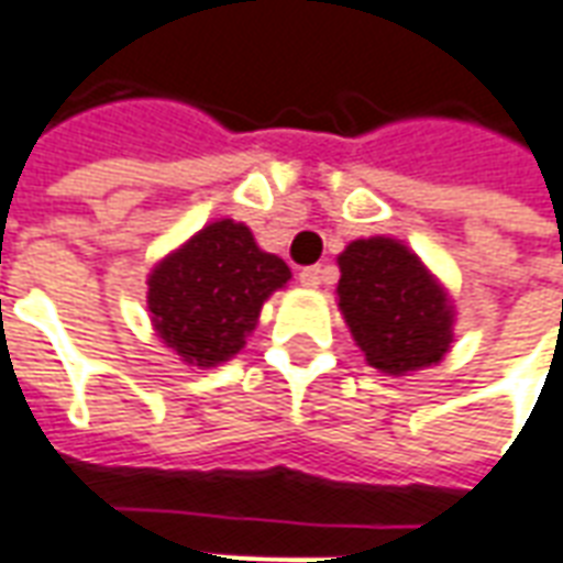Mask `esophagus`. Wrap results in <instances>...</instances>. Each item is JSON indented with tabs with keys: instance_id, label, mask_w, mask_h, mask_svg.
<instances>
[{
	"instance_id": "1",
	"label": "esophagus",
	"mask_w": 563,
	"mask_h": 563,
	"mask_svg": "<svg viewBox=\"0 0 563 563\" xmlns=\"http://www.w3.org/2000/svg\"><path fill=\"white\" fill-rule=\"evenodd\" d=\"M322 274H325L322 265H307V268L298 271V280H301V286H319V283H322Z\"/></svg>"
}]
</instances>
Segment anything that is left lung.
<instances>
[{"label":"left lung","instance_id":"8db88e82","mask_svg":"<svg viewBox=\"0 0 563 563\" xmlns=\"http://www.w3.org/2000/svg\"><path fill=\"white\" fill-rule=\"evenodd\" d=\"M338 262L341 310L371 365L407 374L443 358L452 310L416 253L391 238H367L353 241Z\"/></svg>","mask_w":563,"mask_h":563}]
</instances>
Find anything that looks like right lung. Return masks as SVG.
Returning a JSON list of instances; mask_svg holds the SVG:
<instances>
[{
  "mask_svg": "<svg viewBox=\"0 0 563 563\" xmlns=\"http://www.w3.org/2000/svg\"><path fill=\"white\" fill-rule=\"evenodd\" d=\"M289 277L246 225L213 222L150 274L153 325L189 365H220L244 346L265 298Z\"/></svg>",
  "mask_w": 563,
  "mask_h": 563,
  "instance_id": "right-lung-1",
  "label": "right lung"
}]
</instances>
